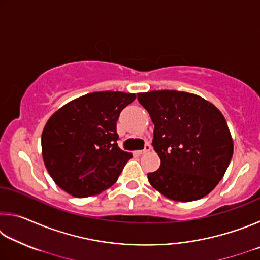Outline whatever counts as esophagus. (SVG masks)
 Wrapping results in <instances>:
<instances>
[{"label":"esophagus","instance_id":"esophagus-1","mask_svg":"<svg viewBox=\"0 0 260 260\" xmlns=\"http://www.w3.org/2000/svg\"><path fill=\"white\" fill-rule=\"evenodd\" d=\"M150 149H151V147L149 146V144H147L146 147H144V149L143 150H139V151H135V153H138V155H143V153H147L148 151H150Z\"/></svg>","mask_w":260,"mask_h":260}]
</instances>
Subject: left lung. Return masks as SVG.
Masks as SVG:
<instances>
[{"instance_id": "left-lung-1", "label": "left lung", "mask_w": 260, "mask_h": 260, "mask_svg": "<svg viewBox=\"0 0 260 260\" xmlns=\"http://www.w3.org/2000/svg\"><path fill=\"white\" fill-rule=\"evenodd\" d=\"M153 129L159 169L148 173L151 186L177 202L210 193L225 175L234 143L223 114L209 101L187 91L139 93Z\"/></svg>"}]
</instances>
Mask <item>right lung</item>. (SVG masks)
<instances>
[{
    "mask_svg": "<svg viewBox=\"0 0 260 260\" xmlns=\"http://www.w3.org/2000/svg\"><path fill=\"white\" fill-rule=\"evenodd\" d=\"M135 99V94L122 91H95L52 113L41 147L46 169L57 186L82 199L114 184L132 158L117 144V120Z\"/></svg>",
    "mask_w": 260,
    "mask_h": 260,
    "instance_id": "right-lung-1",
    "label": "right lung"
}]
</instances>
